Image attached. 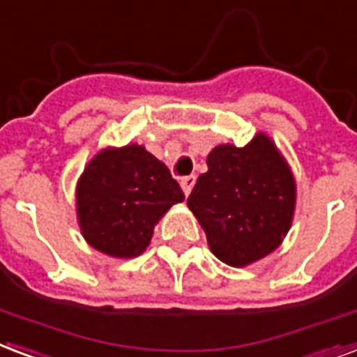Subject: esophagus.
Listing matches in <instances>:
<instances>
[{
	"mask_svg": "<svg viewBox=\"0 0 357 357\" xmlns=\"http://www.w3.org/2000/svg\"><path fill=\"white\" fill-rule=\"evenodd\" d=\"M195 184V176L194 175H188V176H182L181 178V186L182 190H184V194L190 195V192H192V188H194Z\"/></svg>",
	"mask_w": 357,
	"mask_h": 357,
	"instance_id": "obj_1",
	"label": "esophagus"
}]
</instances>
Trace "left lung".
I'll list each match as a JSON object with an SVG mask.
<instances>
[{"label":"left lung","mask_w":357,"mask_h":357,"mask_svg":"<svg viewBox=\"0 0 357 357\" xmlns=\"http://www.w3.org/2000/svg\"><path fill=\"white\" fill-rule=\"evenodd\" d=\"M188 207L214 256L246 267L282 245L296 213L297 186L275 141L258 131L250 143L218 144L207 156Z\"/></svg>","instance_id":"8db88e82"}]
</instances>
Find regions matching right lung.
<instances>
[{"label":"right lung","instance_id":"add662e5","mask_svg":"<svg viewBox=\"0 0 357 357\" xmlns=\"http://www.w3.org/2000/svg\"><path fill=\"white\" fill-rule=\"evenodd\" d=\"M182 201L184 194L167 165L135 143L99 150L75 190L84 241L118 259L141 256L163 214Z\"/></svg>","mask_w":357,"mask_h":357}]
</instances>
